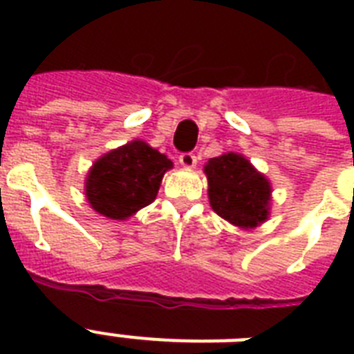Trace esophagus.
<instances>
[{"instance_id": "34e87169", "label": "esophagus", "mask_w": 354, "mask_h": 354, "mask_svg": "<svg viewBox=\"0 0 354 354\" xmlns=\"http://www.w3.org/2000/svg\"><path fill=\"white\" fill-rule=\"evenodd\" d=\"M180 165L185 167V169H193L196 165V156L191 154V152H185V154L180 156Z\"/></svg>"}]
</instances>
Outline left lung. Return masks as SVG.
<instances>
[{
    "label": "left lung",
    "instance_id": "left-lung-1",
    "mask_svg": "<svg viewBox=\"0 0 354 354\" xmlns=\"http://www.w3.org/2000/svg\"><path fill=\"white\" fill-rule=\"evenodd\" d=\"M204 172L211 207L224 221L252 230L268 218L272 185L244 156L227 152L211 158Z\"/></svg>",
    "mask_w": 354,
    "mask_h": 354
}]
</instances>
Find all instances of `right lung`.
Instances as JSON below:
<instances>
[{
  "instance_id": "add662e5",
  "label": "right lung",
  "mask_w": 354,
  "mask_h": 354,
  "mask_svg": "<svg viewBox=\"0 0 354 354\" xmlns=\"http://www.w3.org/2000/svg\"><path fill=\"white\" fill-rule=\"evenodd\" d=\"M172 161L145 141L133 139L93 163L86 178V198L99 215L127 221L154 202Z\"/></svg>"
}]
</instances>
